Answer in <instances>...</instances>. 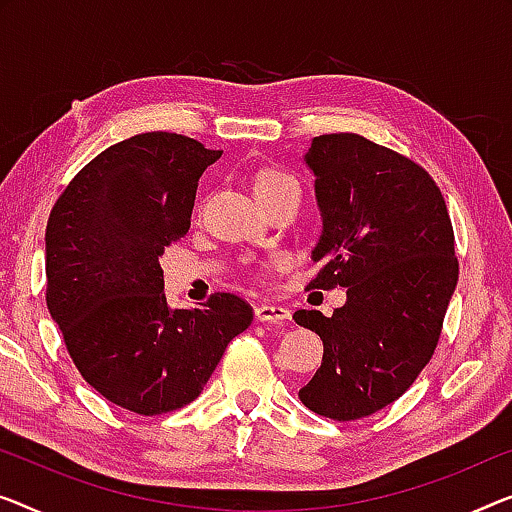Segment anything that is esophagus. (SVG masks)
<instances>
[{"mask_svg":"<svg viewBox=\"0 0 512 512\" xmlns=\"http://www.w3.org/2000/svg\"><path fill=\"white\" fill-rule=\"evenodd\" d=\"M289 310L282 308V305H271V303H259L255 308V319L257 322H289Z\"/></svg>","mask_w":512,"mask_h":512,"instance_id":"esophagus-1","label":"esophagus"}]
</instances>
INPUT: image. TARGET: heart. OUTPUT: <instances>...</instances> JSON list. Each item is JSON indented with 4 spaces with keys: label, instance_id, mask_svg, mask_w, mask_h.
Returning a JSON list of instances; mask_svg holds the SVG:
<instances>
[{
    "label": "heart",
    "instance_id": "1",
    "mask_svg": "<svg viewBox=\"0 0 512 512\" xmlns=\"http://www.w3.org/2000/svg\"><path fill=\"white\" fill-rule=\"evenodd\" d=\"M289 186L299 188V183H296L294 177H289V174L280 170H262L257 172V177L253 179L255 197L264 193H273V190H280V188H289Z\"/></svg>",
    "mask_w": 512,
    "mask_h": 512
}]
</instances>
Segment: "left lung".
<instances>
[{"label": "left lung", "mask_w": 512, "mask_h": 512, "mask_svg": "<svg viewBox=\"0 0 512 512\" xmlns=\"http://www.w3.org/2000/svg\"><path fill=\"white\" fill-rule=\"evenodd\" d=\"M303 160L322 216L310 285L347 287V301L331 317L294 312L324 342L299 398L356 421L398 400L434 354L457 285L453 225L423 167L361 135H319Z\"/></svg>", "instance_id": "obj_1"}]
</instances>
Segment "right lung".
<instances>
[{
  "mask_svg": "<svg viewBox=\"0 0 512 512\" xmlns=\"http://www.w3.org/2000/svg\"><path fill=\"white\" fill-rule=\"evenodd\" d=\"M220 154L177 133L128 137L82 167L50 213V317L87 384L140 416L193 402L253 322L234 294L183 310L163 292L158 257L188 232L197 181Z\"/></svg>",
  "mask_w": 512,
  "mask_h": 512,
  "instance_id": "1",
  "label": "right lung"
}]
</instances>
